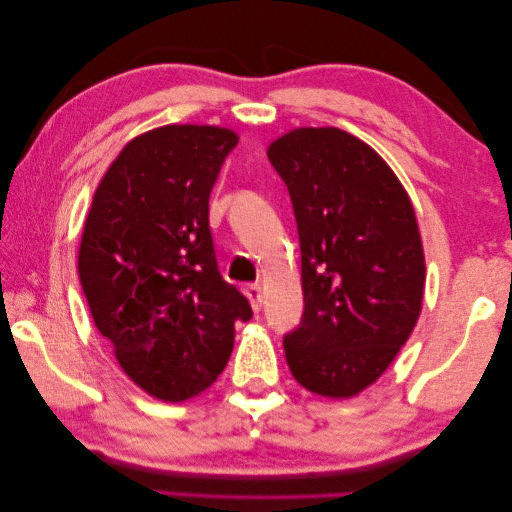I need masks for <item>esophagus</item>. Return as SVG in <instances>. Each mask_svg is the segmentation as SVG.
<instances>
[{
    "mask_svg": "<svg viewBox=\"0 0 512 512\" xmlns=\"http://www.w3.org/2000/svg\"><path fill=\"white\" fill-rule=\"evenodd\" d=\"M245 295L249 299L251 308H254V311H261V306H263V288H261V283H249V286L245 288Z\"/></svg>",
    "mask_w": 512,
    "mask_h": 512,
    "instance_id": "obj_1",
    "label": "esophagus"
}]
</instances>
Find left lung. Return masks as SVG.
<instances>
[{
  "label": "left lung",
  "mask_w": 512,
  "mask_h": 512,
  "mask_svg": "<svg viewBox=\"0 0 512 512\" xmlns=\"http://www.w3.org/2000/svg\"><path fill=\"white\" fill-rule=\"evenodd\" d=\"M288 186L301 247L304 317L283 338L306 390L349 399L388 370L424 299L415 208L390 165L335 127H301L267 147Z\"/></svg>",
  "instance_id": "obj_1"
}]
</instances>
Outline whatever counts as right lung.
Here are the masks:
<instances>
[{
	"instance_id": "right-lung-1",
	"label": "right lung",
	"mask_w": 512,
	"mask_h": 512,
	"mask_svg": "<svg viewBox=\"0 0 512 512\" xmlns=\"http://www.w3.org/2000/svg\"><path fill=\"white\" fill-rule=\"evenodd\" d=\"M238 133L165 124L124 145L83 224L79 279L129 379L163 401L197 397L233 351L249 301L217 272L208 197Z\"/></svg>"
}]
</instances>
